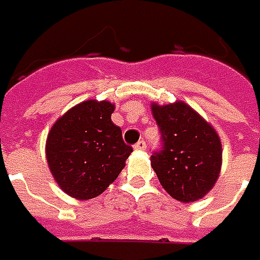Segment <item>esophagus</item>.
<instances>
[{"instance_id": "1", "label": "esophagus", "mask_w": 260, "mask_h": 260, "mask_svg": "<svg viewBox=\"0 0 260 260\" xmlns=\"http://www.w3.org/2000/svg\"><path fill=\"white\" fill-rule=\"evenodd\" d=\"M145 148H147V144H145V141H143V140L134 145V150H137V151H144Z\"/></svg>"}]
</instances>
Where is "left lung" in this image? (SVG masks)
<instances>
[{
	"instance_id": "obj_1",
	"label": "left lung",
	"mask_w": 260,
	"mask_h": 260,
	"mask_svg": "<svg viewBox=\"0 0 260 260\" xmlns=\"http://www.w3.org/2000/svg\"><path fill=\"white\" fill-rule=\"evenodd\" d=\"M164 150L151 155V167L167 192L183 203L203 199L214 187L222 164L215 128L183 101L151 104Z\"/></svg>"
}]
</instances>
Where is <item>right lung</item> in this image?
Instances as JSON below:
<instances>
[{
	"label": "right lung",
	"mask_w": 260,
	"mask_h": 260,
	"mask_svg": "<svg viewBox=\"0 0 260 260\" xmlns=\"http://www.w3.org/2000/svg\"><path fill=\"white\" fill-rule=\"evenodd\" d=\"M115 105L89 99L75 105L51 126L46 159L62 192L77 200L102 194L133 152L112 121Z\"/></svg>",
	"instance_id": "obj_1"
}]
</instances>
